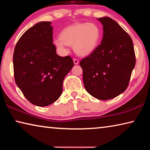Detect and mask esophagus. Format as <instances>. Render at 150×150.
Here are the masks:
<instances>
[{
    "label": "esophagus",
    "mask_w": 150,
    "mask_h": 150,
    "mask_svg": "<svg viewBox=\"0 0 150 150\" xmlns=\"http://www.w3.org/2000/svg\"><path fill=\"white\" fill-rule=\"evenodd\" d=\"M73 62H74V64H75V65L79 64V61H78V59H75V58H74V59H73Z\"/></svg>",
    "instance_id": "esophagus-1"
}]
</instances>
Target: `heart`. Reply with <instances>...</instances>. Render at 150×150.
<instances>
[{
    "label": "heart",
    "instance_id": "1",
    "mask_svg": "<svg viewBox=\"0 0 150 150\" xmlns=\"http://www.w3.org/2000/svg\"><path fill=\"white\" fill-rule=\"evenodd\" d=\"M101 37V30L94 23H76L65 28L60 38L54 40V44L62 52H67V46L73 45L75 52L81 56H87L95 51Z\"/></svg>",
    "mask_w": 150,
    "mask_h": 150
}]
</instances>
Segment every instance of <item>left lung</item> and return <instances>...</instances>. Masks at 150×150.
I'll return each instance as SVG.
<instances>
[{"mask_svg":"<svg viewBox=\"0 0 150 150\" xmlns=\"http://www.w3.org/2000/svg\"><path fill=\"white\" fill-rule=\"evenodd\" d=\"M103 26L101 44L81 61L83 80L87 92L99 100H108L127 88L136 56L130 35L109 17L98 18Z\"/></svg>","mask_w":150,"mask_h":150,"instance_id":"1","label":"left lung"}]
</instances>
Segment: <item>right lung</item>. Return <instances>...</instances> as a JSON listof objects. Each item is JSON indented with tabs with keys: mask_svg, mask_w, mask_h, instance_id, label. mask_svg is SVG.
Segmentation results:
<instances>
[{
	"mask_svg": "<svg viewBox=\"0 0 150 150\" xmlns=\"http://www.w3.org/2000/svg\"><path fill=\"white\" fill-rule=\"evenodd\" d=\"M55 51L50 22H38L26 30L15 46V82L33 105L55 102L62 95L63 79L74 66L71 57H61Z\"/></svg>",
	"mask_w": 150,
	"mask_h": 150,
	"instance_id": "1",
	"label": "right lung"
}]
</instances>
